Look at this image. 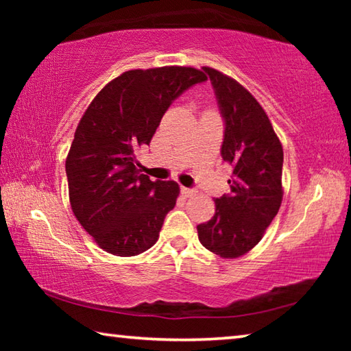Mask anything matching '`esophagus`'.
Listing matches in <instances>:
<instances>
[{
    "label": "esophagus",
    "instance_id": "esophagus-1",
    "mask_svg": "<svg viewBox=\"0 0 351 351\" xmlns=\"http://www.w3.org/2000/svg\"><path fill=\"white\" fill-rule=\"evenodd\" d=\"M181 195L184 198H190L195 195V190L193 189H189V187H181Z\"/></svg>",
    "mask_w": 351,
    "mask_h": 351
}]
</instances>
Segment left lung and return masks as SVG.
I'll return each mask as SVG.
<instances>
[{
	"label": "left lung",
	"instance_id": "obj_1",
	"mask_svg": "<svg viewBox=\"0 0 351 351\" xmlns=\"http://www.w3.org/2000/svg\"><path fill=\"white\" fill-rule=\"evenodd\" d=\"M209 75L224 119L221 158L232 167L230 193L215 198V215L198 224V239L223 258H237L263 239L282 204L283 148L261 105L239 82L213 68Z\"/></svg>",
	"mask_w": 351,
	"mask_h": 351
}]
</instances>
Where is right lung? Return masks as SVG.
<instances>
[{"label": "right lung", "mask_w": 351, "mask_h": 351, "mask_svg": "<svg viewBox=\"0 0 351 351\" xmlns=\"http://www.w3.org/2000/svg\"><path fill=\"white\" fill-rule=\"evenodd\" d=\"M206 80L187 66L127 71L82 116L66 158L69 203L104 251L133 257L158 241L180 186L141 173L134 153L150 144L171 102Z\"/></svg>", "instance_id": "1"}]
</instances>
